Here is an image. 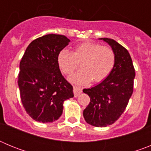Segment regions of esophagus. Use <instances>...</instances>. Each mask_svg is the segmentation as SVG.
Returning <instances> with one entry per match:
<instances>
[{"label": "esophagus", "mask_w": 151, "mask_h": 151, "mask_svg": "<svg viewBox=\"0 0 151 151\" xmlns=\"http://www.w3.org/2000/svg\"><path fill=\"white\" fill-rule=\"evenodd\" d=\"M82 92V88L78 86H73V93H74L75 97H78Z\"/></svg>", "instance_id": "obj_1"}]
</instances>
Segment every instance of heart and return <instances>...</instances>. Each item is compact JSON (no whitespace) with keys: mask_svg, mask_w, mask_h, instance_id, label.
Wrapping results in <instances>:
<instances>
[{"mask_svg":"<svg viewBox=\"0 0 151 151\" xmlns=\"http://www.w3.org/2000/svg\"><path fill=\"white\" fill-rule=\"evenodd\" d=\"M57 63L62 73L70 75L79 66L82 70L74 74L70 81L85 85L93 81L106 79L116 63L115 52L110 47L101 46L92 41H85L74 47L72 53L66 49L57 55Z\"/></svg>","mask_w":151,"mask_h":151,"instance_id":"heart-1","label":"heart"}]
</instances>
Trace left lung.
I'll list each match as a JSON object with an SVG mask.
<instances>
[{
  "label": "left lung",
  "mask_w": 151,
  "mask_h": 151,
  "mask_svg": "<svg viewBox=\"0 0 151 151\" xmlns=\"http://www.w3.org/2000/svg\"><path fill=\"white\" fill-rule=\"evenodd\" d=\"M111 46L116 63L110 76L91 88L83 89L90 103L83 111L85 121L96 127L112 125L121 116L133 93L135 72L129 51L110 38H101Z\"/></svg>",
  "instance_id": "left-lung-1"
}]
</instances>
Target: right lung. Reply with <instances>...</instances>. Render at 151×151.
I'll return each instance as SVG.
<instances>
[{
  "mask_svg": "<svg viewBox=\"0 0 151 151\" xmlns=\"http://www.w3.org/2000/svg\"><path fill=\"white\" fill-rule=\"evenodd\" d=\"M69 41L61 35H46L32 41L22 56L18 76L21 101L37 122L57 120L64 101L74 96L73 86L63 76L57 63L59 52Z\"/></svg>",
  "mask_w": 151,
  "mask_h": 151,
  "instance_id": "1",
  "label": "right lung"
}]
</instances>
